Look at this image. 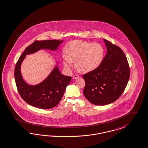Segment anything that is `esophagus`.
Instances as JSON below:
<instances>
[{
	"label": "esophagus",
	"instance_id": "1",
	"mask_svg": "<svg viewBox=\"0 0 148 148\" xmlns=\"http://www.w3.org/2000/svg\"><path fill=\"white\" fill-rule=\"evenodd\" d=\"M79 77V76L78 75H74L73 76V79H77V78H78Z\"/></svg>",
	"mask_w": 148,
	"mask_h": 148
}]
</instances>
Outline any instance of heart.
<instances>
[{
	"label": "heart",
	"mask_w": 148,
	"mask_h": 148,
	"mask_svg": "<svg viewBox=\"0 0 148 148\" xmlns=\"http://www.w3.org/2000/svg\"><path fill=\"white\" fill-rule=\"evenodd\" d=\"M64 64L69 69L75 62L77 70L81 73L93 71L103 63L105 55L104 47L80 40H73L66 45Z\"/></svg>",
	"instance_id": "1"
}]
</instances>
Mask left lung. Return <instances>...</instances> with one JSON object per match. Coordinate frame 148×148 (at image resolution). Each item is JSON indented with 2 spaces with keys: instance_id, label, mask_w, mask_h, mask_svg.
<instances>
[{
  "instance_id": "8db88e82",
  "label": "left lung",
  "mask_w": 148,
  "mask_h": 148,
  "mask_svg": "<svg viewBox=\"0 0 148 148\" xmlns=\"http://www.w3.org/2000/svg\"><path fill=\"white\" fill-rule=\"evenodd\" d=\"M107 54L98 69L83 76L86 84L83 94L92 104L105 105L114 102L124 92L130 70L124 52L104 39Z\"/></svg>"
}]
</instances>
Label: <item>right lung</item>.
<instances>
[{"label":"right lung","mask_w":148,"mask_h":148,"mask_svg":"<svg viewBox=\"0 0 148 148\" xmlns=\"http://www.w3.org/2000/svg\"><path fill=\"white\" fill-rule=\"evenodd\" d=\"M62 40L55 39L36 40L27 47L17 62L14 75L18 92L22 99L33 106L42 109H49L56 106L60 101L71 77L61 73L56 66L48 77L38 84L31 86L22 78L20 67L26 55L33 54L42 49L55 50Z\"/></svg>","instance_id":"obj_1"}]
</instances>
